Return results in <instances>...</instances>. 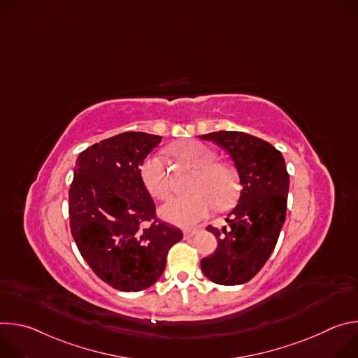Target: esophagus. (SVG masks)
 Returning a JSON list of instances; mask_svg holds the SVG:
<instances>
[{"label":"esophagus","mask_w":358,"mask_h":358,"mask_svg":"<svg viewBox=\"0 0 358 358\" xmlns=\"http://www.w3.org/2000/svg\"><path fill=\"white\" fill-rule=\"evenodd\" d=\"M195 234H196V229H185V231H184V238H185V239H189V238H192Z\"/></svg>","instance_id":"esophagus-1"}]
</instances>
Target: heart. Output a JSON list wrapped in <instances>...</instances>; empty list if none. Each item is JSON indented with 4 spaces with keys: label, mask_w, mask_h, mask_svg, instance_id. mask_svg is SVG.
Here are the masks:
<instances>
[{
    "label": "heart",
    "mask_w": 358,
    "mask_h": 358,
    "mask_svg": "<svg viewBox=\"0 0 358 358\" xmlns=\"http://www.w3.org/2000/svg\"><path fill=\"white\" fill-rule=\"evenodd\" d=\"M173 155L196 169L189 188V194L169 199L160 208V215L167 222L178 227H192L207 217L213 203L224 208L236 198L238 180L235 171L224 164L215 163L214 151L203 143L187 140L171 148ZM140 177L145 189L157 199H164L170 194V180L166 163L159 156L147 157L140 167Z\"/></svg>",
    "instance_id": "b5f03b06"
}]
</instances>
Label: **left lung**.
Segmentation results:
<instances>
[{"instance_id":"obj_1","label":"left lung","mask_w":358,"mask_h":358,"mask_svg":"<svg viewBox=\"0 0 358 358\" xmlns=\"http://www.w3.org/2000/svg\"><path fill=\"white\" fill-rule=\"evenodd\" d=\"M231 156L241 184L238 206L222 229L207 227L218 241L201 269L218 285H242L257 275L273 252L286 220L289 174L282 152L271 143L242 131L199 136Z\"/></svg>"}]
</instances>
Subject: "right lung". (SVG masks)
Listing matches in <instances>:
<instances>
[{
    "label": "right lung",
    "mask_w": 358,
    "mask_h": 358,
    "mask_svg": "<svg viewBox=\"0 0 358 358\" xmlns=\"http://www.w3.org/2000/svg\"><path fill=\"white\" fill-rule=\"evenodd\" d=\"M162 140L143 131L120 133L82 151L73 170L72 236L92 271L122 292L155 285L169 249L182 239L180 229L156 218L140 177L144 159Z\"/></svg>",
    "instance_id": "1"
}]
</instances>
